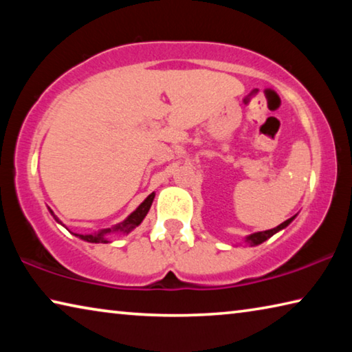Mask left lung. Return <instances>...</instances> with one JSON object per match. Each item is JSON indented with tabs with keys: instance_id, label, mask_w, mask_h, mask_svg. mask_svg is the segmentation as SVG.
<instances>
[{
	"instance_id": "1",
	"label": "left lung",
	"mask_w": 352,
	"mask_h": 352,
	"mask_svg": "<svg viewBox=\"0 0 352 352\" xmlns=\"http://www.w3.org/2000/svg\"><path fill=\"white\" fill-rule=\"evenodd\" d=\"M294 219H295V216H294V217H290V219H287V220H285V222H283L281 225H278L276 228H272V230H267V231H259V233H253V234H250V236H247L245 242H248L250 245H252V247H254V245H259V243H262L264 241H267V239H269V237H272L273 234H276L278 231L284 230L285 226H287V225H289Z\"/></svg>"
}]
</instances>
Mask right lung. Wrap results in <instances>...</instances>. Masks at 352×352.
I'll list each match as a JSON object with an SVG mask.
<instances>
[{"instance_id":"1","label":"right lung","mask_w":352,"mask_h":352,"mask_svg":"<svg viewBox=\"0 0 352 352\" xmlns=\"http://www.w3.org/2000/svg\"><path fill=\"white\" fill-rule=\"evenodd\" d=\"M153 199H155V192L148 195V197L144 201H142V204L138 208H136V210L132 214H130V216L126 220H122L121 223H116L115 226H111V228H104V230H100V231H98V233H93V234H76V233H73V234L77 236V237H80L82 241L91 242V243H109L110 242L109 241L110 234H113V233L129 234L130 231L136 228V226H138L142 222V219L147 216V212L152 206ZM50 212L52 214V216H54V212H52L51 210H50ZM54 219L58 222V219L56 216H54ZM58 223H62V222H58Z\"/></svg>"}]
</instances>
